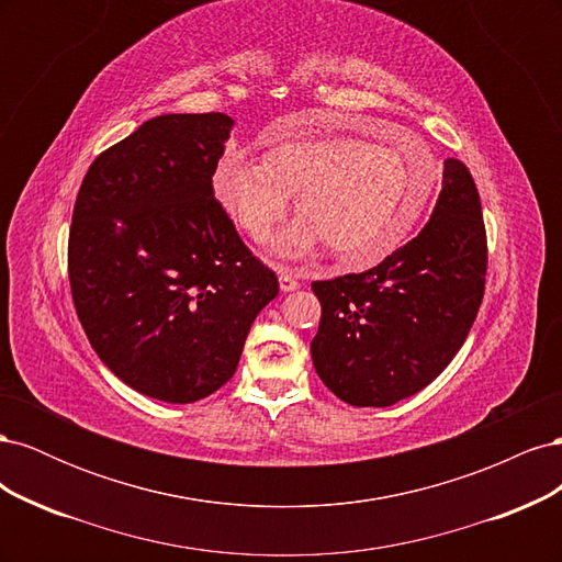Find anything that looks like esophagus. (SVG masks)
Here are the masks:
<instances>
[{"instance_id":"obj_1","label":"esophagus","mask_w":562,"mask_h":562,"mask_svg":"<svg viewBox=\"0 0 562 562\" xmlns=\"http://www.w3.org/2000/svg\"><path fill=\"white\" fill-rule=\"evenodd\" d=\"M279 285H281L283 293H293V291H297V288H300V281L291 274V271L281 269L279 271Z\"/></svg>"}]
</instances>
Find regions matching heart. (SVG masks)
<instances>
[{
	"instance_id": "heart-1",
	"label": "heart",
	"mask_w": 562,
	"mask_h": 562,
	"mask_svg": "<svg viewBox=\"0 0 562 562\" xmlns=\"http://www.w3.org/2000/svg\"><path fill=\"white\" fill-rule=\"evenodd\" d=\"M431 151L415 157L356 138H297L269 149L267 161L227 155L213 184L250 239L285 217L291 196L302 215L274 241L288 258L326 244L349 267H368L394 252L413 232L434 190Z\"/></svg>"
}]
</instances>
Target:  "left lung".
Returning a JSON list of instances; mask_svg holds the SVG:
<instances>
[{"mask_svg":"<svg viewBox=\"0 0 562 562\" xmlns=\"http://www.w3.org/2000/svg\"><path fill=\"white\" fill-rule=\"evenodd\" d=\"M481 196L459 159L413 241L361 274L314 281L321 302L312 361L337 398L386 407L417 394L454 359L485 293Z\"/></svg>","mask_w":562,"mask_h":562,"instance_id":"8db88e82","label":"left lung"}]
</instances>
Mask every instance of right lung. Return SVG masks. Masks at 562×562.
<instances>
[{
	"mask_svg": "<svg viewBox=\"0 0 562 562\" xmlns=\"http://www.w3.org/2000/svg\"><path fill=\"white\" fill-rule=\"evenodd\" d=\"M234 122L161 114L98 155L75 201L67 271L91 347L164 403L211 396L239 366L279 279L213 194Z\"/></svg>",
	"mask_w": 562,
	"mask_h": 562,
	"instance_id": "1",
	"label": "right lung"
}]
</instances>
